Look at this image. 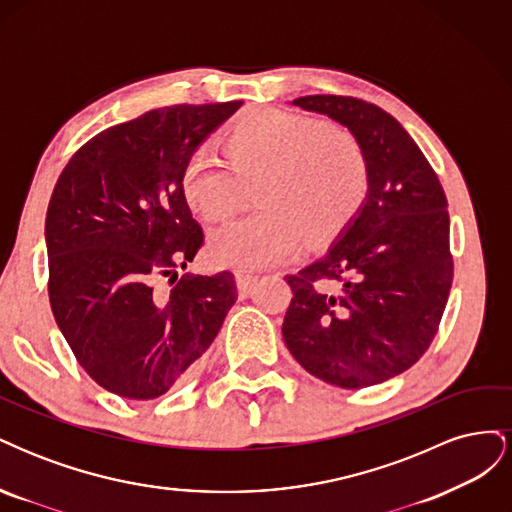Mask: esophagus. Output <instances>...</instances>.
<instances>
[{
  "instance_id": "esophagus-1",
  "label": "esophagus",
  "mask_w": 512,
  "mask_h": 512,
  "mask_svg": "<svg viewBox=\"0 0 512 512\" xmlns=\"http://www.w3.org/2000/svg\"><path fill=\"white\" fill-rule=\"evenodd\" d=\"M256 280H258V277L252 275V273H245V271L237 273V290H239L241 297H247V294L252 292Z\"/></svg>"
}]
</instances>
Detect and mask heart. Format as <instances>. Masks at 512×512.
<instances>
[{
    "instance_id": "obj_1",
    "label": "heart",
    "mask_w": 512,
    "mask_h": 512,
    "mask_svg": "<svg viewBox=\"0 0 512 512\" xmlns=\"http://www.w3.org/2000/svg\"><path fill=\"white\" fill-rule=\"evenodd\" d=\"M260 209L213 232V262L241 271L277 265L342 235L369 192L367 153L348 128L260 108L232 123L224 153L200 151L181 190L207 222H224L250 198Z\"/></svg>"
}]
</instances>
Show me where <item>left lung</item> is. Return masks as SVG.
<instances>
[{
  "label": "left lung",
  "instance_id": "8db88e82",
  "mask_svg": "<svg viewBox=\"0 0 512 512\" xmlns=\"http://www.w3.org/2000/svg\"><path fill=\"white\" fill-rule=\"evenodd\" d=\"M292 104L359 138L369 192L331 250L286 275L294 297L284 342L312 376L365 389L404 374L438 333L453 284L446 194L412 136L380 106L352 96Z\"/></svg>",
  "mask_w": 512,
  "mask_h": 512
}]
</instances>
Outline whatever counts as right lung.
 <instances>
[{
	"mask_svg": "<svg viewBox=\"0 0 512 512\" xmlns=\"http://www.w3.org/2000/svg\"><path fill=\"white\" fill-rule=\"evenodd\" d=\"M241 104L153 108L89 138L55 183L44 228L53 316L89 378L119 397L156 399L192 374L237 301L230 271L177 267L205 243L183 170Z\"/></svg>",
	"mask_w": 512,
	"mask_h": 512,
	"instance_id": "right-lung-1",
	"label": "right lung"
}]
</instances>
